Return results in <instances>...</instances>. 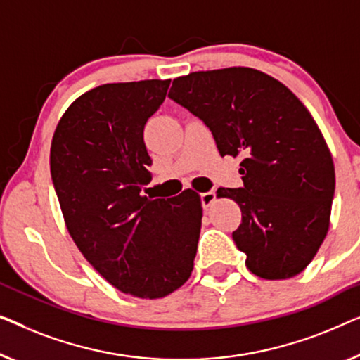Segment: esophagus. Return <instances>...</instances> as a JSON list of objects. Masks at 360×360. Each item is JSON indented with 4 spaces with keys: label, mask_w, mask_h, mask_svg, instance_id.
<instances>
[{
    "label": "esophagus",
    "mask_w": 360,
    "mask_h": 360,
    "mask_svg": "<svg viewBox=\"0 0 360 360\" xmlns=\"http://www.w3.org/2000/svg\"><path fill=\"white\" fill-rule=\"evenodd\" d=\"M200 200H202V207L207 210L209 207L215 202V192L209 191V192H202L200 194Z\"/></svg>",
    "instance_id": "1"
}]
</instances>
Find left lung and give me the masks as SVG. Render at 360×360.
Listing matches in <instances>:
<instances>
[{
	"label": "left lung",
	"instance_id": "left-lung-1",
	"mask_svg": "<svg viewBox=\"0 0 360 360\" xmlns=\"http://www.w3.org/2000/svg\"><path fill=\"white\" fill-rule=\"evenodd\" d=\"M168 96L204 120L221 156H243V187H220L217 197L240 205L231 236L248 269L267 281L300 274L330 230L336 181L308 109L281 81L248 67L179 77Z\"/></svg>",
	"mask_w": 360,
	"mask_h": 360
}]
</instances>
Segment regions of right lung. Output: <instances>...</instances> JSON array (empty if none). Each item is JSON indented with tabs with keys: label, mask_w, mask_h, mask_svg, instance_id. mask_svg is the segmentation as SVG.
I'll list each match as a JSON object with an SVG mask.
<instances>
[{
	"label": "right lung",
	"mask_w": 360,
	"mask_h": 360,
	"mask_svg": "<svg viewBox=\"0 0 360 360\" xmlns=\"http://www.w3.org/2000/svg\"><path fill=\"white\" fill-rule=\"evenodd\" d=\"M169 83H108L81 94L50 146L53 187L81 255L110 285L150 300L189 279L202 224L195 191L171 199L141 195L151 181L143 129Z\"/></svg>",
	"instance_id": "add662e5"
}]
</instances>
